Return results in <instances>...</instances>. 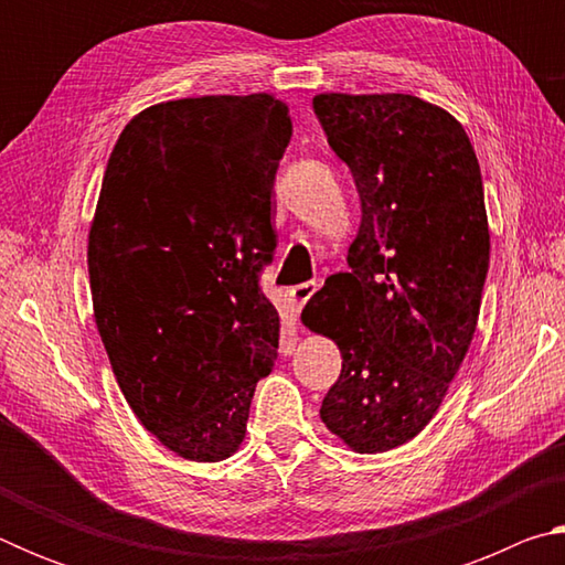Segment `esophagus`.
Returning <instances> with one entry per match:
<instances>
[{
    "instance_id": "1",
    "label": "esophagus",
    "mask_w": 565,
    "mask_h": 565,
    "mask_svg": "<svg viewBox=\"0 0 565 565\" xmlns=\"http://www.w3.org/2000/svg\"><path fill=\"white\" fill-rule=\"evenodd\" d=\"M317 289H319L317 281H303V284H299V286H294V289H291V299H294V303H296V309H303L306 301H309L311 296L317 294Z\"/></svg>"
}]
</instances>
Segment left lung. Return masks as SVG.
<instances>
[{
  "label": "left lung",
  "instance_id": "8db88e82",
  "mask_svg": "<svg viewBox=\"0 0 565 565\" xmlns=\"http://www.w3.org/2000/svg\"><path fill=\"white\" fill-rule=\"evenodd\" d=\"M313 114L361 199L351 271L301 313L343 359L321 420L381 454L424 431L471 347L491 248L481 167L461 124L411 94H319Z\"/></svg>",
  "mask_w": 565,
  "mask_h": 565
}]
</instances>
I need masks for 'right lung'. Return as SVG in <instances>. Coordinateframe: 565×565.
I'll return each mask as SVG.
<instances>
[{"label":"right lung","mask_w":565,"mask_h":565,"mask_svg":"<svg viewBox=\"0 0 565 565\" xmlns=\"http://www.w3.org/2000/svg\"><path fill=\"white\" fill-rule=\"evenodd\" d=\"M291 131L271 94L164 102L124 127L104 171L87 252L94 319L127 404L189 461L236 451L274 369L279 313L259 276Z\"/></svg>","instance_id":"1"}]
</instances>
